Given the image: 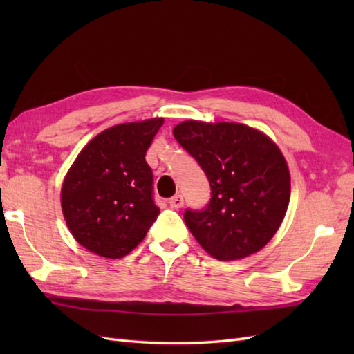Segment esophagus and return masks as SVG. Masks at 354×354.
<instances>
[{
	"instance_id": "1",
	"label": "esophagus",
	"mask_w": 354,
	"mask_h": 354,
	"mask_svg": "<svg viewBox=\"0 0 354 354\" xmlns=\"http://www.w3.org/2000/svg\"><path fill=\"white\" fill-rule=\"evenodd\" d=\"M169 205H170L171 208H175V209L181 208V207L184 205V198H183V194H175V196L170 198V201H169Z\"/></svg>"
}]
</instances>
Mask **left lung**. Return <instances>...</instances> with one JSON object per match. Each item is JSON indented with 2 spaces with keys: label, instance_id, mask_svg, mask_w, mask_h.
<instances>
[{
  "label": "left lung",
  "instance_id": "obj_1",
  "mask_svg": "<svg viewBox=\"0 0 354 354\" xmlns=\"http://www.w3.org/2000/svg\"><path fill=\"white\" fill-rule=\"evenodd\" d=\"M176 141L201 169L212 198L187 208L185 225L217 260H237L260 251L280 228L290 198L289 169L266 135L239 123L184 122Z\"/></svg>",
  "mask_w": 354,
  "mask_h": 354
}]
</instances>
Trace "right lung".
<instances>
[{
    "label": "right lung",
    "mask_w": 354,
    "mask_h": 354,
    "mask_svg": "<svg viewBox=\"0 0 354 354\" xmlns=\"http://www.w3.org/2000/svg\"><path fill=\"white\" fill-rule=\"evenodd\" d=\"M162 118L124 123L97 135L66 173L62 209L77 242L106 259L137 248L160 214L146 152Z\"/></svg>",
    "instance_id": "add662e5"
}]
</instances>
